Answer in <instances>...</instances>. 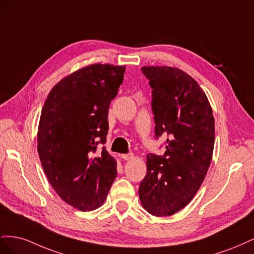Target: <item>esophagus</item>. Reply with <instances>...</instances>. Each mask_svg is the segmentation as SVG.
<instances>
[{"label": "esophagus", "instance_id": "34e87169", "mask_svg": "<svg viewBox=\"0 0 254 254\" xmlns=\"http://www.w3.org/2000/svg\"><path fill=\"white\" fill-rule=\"evenodd\" d=\"M121 158H122L123 160L128 161V160H131V159L133 158V155H132V153H124V155L121 156Z\"/></svg>", "mask_w": 254, "mask_h": 254}]
</instances>
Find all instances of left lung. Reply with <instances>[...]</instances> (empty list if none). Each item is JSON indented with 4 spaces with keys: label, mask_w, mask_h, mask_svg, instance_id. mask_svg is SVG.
I'll return each mask as SVG.
<instances>
[{
    "label": "left lung",
    "mask_w": 254,
    "mask_h": 254,
    "mask_svg": "<svg viewBox=\"0 0 254 254\" xmlns=\"http://www.w3.org/2000/svg\"><path fill=\"white\" fill-rule=\"evenodd\" d=\"M152 89L155 133L167 136L163 156L148 153L140 183L144 209L171 216L194 198L209 170L215 123L209 99L198 82L178 67L143 66Z\"/></svg>",
    "instance_id": "1"
}]
</instances>
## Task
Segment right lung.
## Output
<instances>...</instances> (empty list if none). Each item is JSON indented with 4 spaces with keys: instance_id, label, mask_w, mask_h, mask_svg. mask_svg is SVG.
<instances>
[{
    "instance_id": "1",
    "label": "right lung",
    "mask_w": 254,
    "mask_h": 254,
    "mask_svg": "<svg viewBox=\"0 0 254 254\" xmlns=\"http://www.w3.org/2000/svg\"><path fill=\"white\" fill-rule=\"evenodd\" d=\"M126 66L94 64L61 79L51 90L38 127V153L58 196L80 211L106 200L117 161L103 147L108 110L124 79Z\"/></svg>"
}]
</instances>
